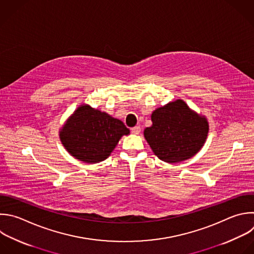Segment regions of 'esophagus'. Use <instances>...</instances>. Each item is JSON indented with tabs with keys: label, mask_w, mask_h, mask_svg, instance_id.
<instances>
[{
	"label": "esophagus",
	"mask_w": 254,
	"mask_h": 254,
	"mask_svg": "<svg viewBox=\"0 0 254 254\" xmlns=\"http://www.w3.org/2000/svg\"><path fill=\"white\" fill-rule=\"evenodd\" d=\"M131 132L134 134H138L140 132V127L139 126H135L133 127H131Z\"/></svg>",
	"instance_id": "obj_1"
}]
</instances>
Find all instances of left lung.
<instances>
[{
	"label": "left lung",
	"mask_w": 254,
	"mask_h": 254,
	"mask_svg": "<svg viewBox=\"0 0 254 254\" xmlns=\"http://www.w3.org/2000/svg\"><path fill=\"white\" fill-rule=\"evenodd\" d=\"M152 126L143 131L153 153L162 161L177 163L196 154L203 146L208 123L183 101L156 109L151 114Z\"/></svg>",
	"instance_id": "left-lung-1"
}]
</instances>
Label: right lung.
Returning <instances> with one entry per match:
<instances>
[{"instance_id": "right-lung-1", "label": "right lung", "mask_w": 254, "mask_h": 254, "mask_svg": "<svg viewBox=\"0 0 254 254\" xmlns=\"http://www.w3.org/2000/svg\"><path fill=\"white\" fill-rule=\"evenodd\" d=\"M129 129L125 124L89 105L79 106L60 130V138L74 158L98 163L108 158Z\"/></svg>"}]
</instances>
